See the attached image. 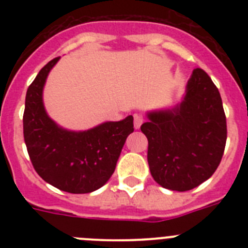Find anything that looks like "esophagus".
Listing matches in <instances>:
<instances>
[{
  "mask_svg": "<svg viewBox=\"0 0 248 248\" xmlns=\"http://www.w3.org/2000/svg\"><path fill=\"white\" fill-rule=\"evenodd\" d=\"M143 122H144V118L141 117V115H139V114H135L134 115V128L139 129L140 126H141V124H143Z\"/></svg>",
  "mask_w": 248,
  "mask_h": 248,
  "instance_id": "obj_1",
  "label": "esophagus"
}]
</instances>
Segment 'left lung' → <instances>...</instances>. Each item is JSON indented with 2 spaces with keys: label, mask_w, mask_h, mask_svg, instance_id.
I'll return each mask as SVG.
<instances>
[{
  "label": "left lung",
  "mask_w": 248,
  "mask_h": 248,
  "mask_svg": "<svg viewBox=\"0 0 248 248\" xmlns=\"http://www.w3.org/2000/svg\"><path fill=\"white\" fill-rule=\"evenodd\" d=\"M151 176L165 189L187 191L212 176L222 159L227 128L222 100L201 68L192 71L180 102L146 113Z\"/></svg>",
  "instance_id": "obj_1"
}]
</instances>
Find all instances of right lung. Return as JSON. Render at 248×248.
I'll use <instances>...</instances> for the list:
<instances>
[{"label": "right lung", "mask_w": 248, "mask_h": 248, "mask_svg": "<svg viewBox=\"0 0 248 248\" xmlns=\"http://www.w3.org/2000/svg\"><path fill=\"white\" fill-rule=\"evenodd\" d=\"M52 59L28 87L23 114V135L37 174L46 183L71 194H88L113 175L122 149L134 131L133 117L104 122L88 130H68L47 114L43 103L46 80L57 64Z\"/></svg>", "instance_id": "1"}]
</instances>
